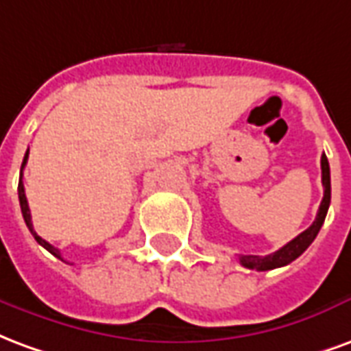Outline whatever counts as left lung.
Instances as JSON below:
<instances>
[{
  "mask_svg": "<svg viewBox=\"0 0 351 351\" xmlns=\"http://www.w3.org/2000/svg\"><path fill=\"white\" fill-rule=\"evenodd\" d=\"M322 184H324V199L319 203L314 223L306 231H302L301 235L295 237L293 241H289L286 246H282L280 250L274 252V254H269V256H241L239 261H241L243 267L256 269V271H271V269H276V267H284V265L291 263L308 248L312 241L319 233L322 226H324L325 216H327V210H329V203H331V173H329V161H327L325 154H322Z\"/></svg>",
  "mask_w": 351,
  "mask_h": 351,
  "instance_id": "left-lung-1",
  "label": "left lung"
}]
</instances>
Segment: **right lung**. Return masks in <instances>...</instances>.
Masks as SVG:
<instances>
[{
	"instance_id": "obj_1",
	"label": "right lung",
	"mask_w": 351,
	"mask_h": 351,
	"mask_svg": "<svg viewBox=\"0 0 351 351\" xmlns=\"http://www.w3.org/2000/svg\"><path fill=\"white\" fill-rule=\"evenodd\" d=\"M27 154H29V150H27L26 156H24V161H22V169H20V180H19V199H20V208H22V216H24V221H26L27 229L32 231V235H34L35 241L41 244L45 250H49L52 256H56L58 259H62V261H64V258H62L60 250H58V248H54L52 244L47 243L45 239H41V237L37 235V233H35V229H34V223H32V214H29V206H27L26 191H24V182H22V171H24V167H26V163H27Z\"/></svg>"
}]
</instances>
